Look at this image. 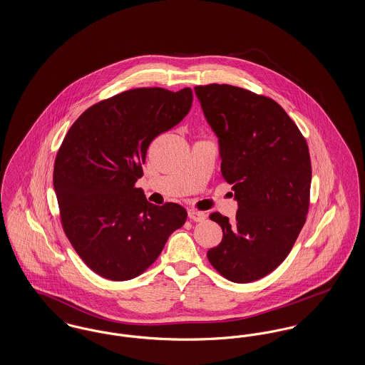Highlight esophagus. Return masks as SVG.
<instances>
[{
	"instance_id": "obj_1",
	"label": "esophagus",
	"mask_w": 365,
	"mask_h": 365,
	"mask_svg": "<svg viewBox=\"0 0 365 365\" xmlns=\"http://www.w3.org/2000/svg\"><path fill=\"white\" fill-rule=\"evenodd\" d=\"M189 217H190L192 222H202V220H205V213L204 212H200V210H194V209H190L189 210Z\"/></svg>"
}]
</instances>
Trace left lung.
<instances>
[{
    "label": "left lung",
    "instance_id": "obj_1",
    "mask_svg": "<svg viewBox=\"0 0 365 365\" xmlns=\"http://www.w3.org/2000/svg\"><path fill=\"white\" fill-rule=\"evenodd\" d=\"M194 91L219 138L222 175L238 202L234 222L210 213L223 240L207 256L228 280L255 282L278 268L305 225L312 179L309 149L272 98L217 83Z\"/></svg>",
    "mask_w": 365,
    "mask_h": 365
}]
</instances>
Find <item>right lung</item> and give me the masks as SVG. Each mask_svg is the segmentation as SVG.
Masks as SVG:
<instances>
[{"label": "right lung", "instance_id": "right-lung-1", "mask_svg": "<svg viewBox=\"0 0 365 365\" xmlns=\"http://www.w3.org/2000/svg\"><path fill=\"white\" fill-rule=\"evenodd\" d=\"M190 87H139L90 106L71 125L53 170L63 230L87 267L130 280L160 256L185 225L186 209L150 204L135 182L150 142L189 113Z\"/></svg>", "mask_w": 365, "mask_h": 365}]
</instances>
